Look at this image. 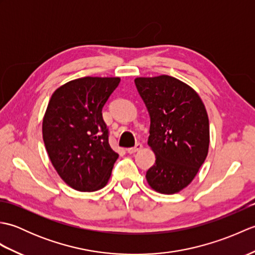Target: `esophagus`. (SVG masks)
Segmentation results:
<instances>
[{
    "mask_svg": "<svg viewBox=\"0 0 255 255\" xmlns=\"http://www.w3.org/2000/svg\"><path fill=\"white\" fill-rule=\"evenodd\" d=\"M141 148H142V144L138 142V143H136V145H134V147L127 149V152H128V153H130V154H133V153H136L137 151H139V150L141 149Z\"/></svg>",
    "mask_w": 255,
    "mask_h": 255,
    "instance_id": "esophagus-1",
    "label": "esophagus"
}]
</instances>
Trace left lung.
Here are the masks:
<instances>
[{
    "label": "left lung",
    "instance_id": "8db88e82",
    "mask_svg": "<svg viewBox=\"0 0 255 255\" xmlns=\"http://www.w3.org/2000/svg\"><path fill=\"white\" fill-rule=\"evenodd\" d=\"M150 115L149 147L155 163L145 178L153 191L175 194L203 165L209 148V121L196 91L170 75L134 79Z\"/></svg>",
    "mask_w": 255,
    "mask_h": 255
}]
</instances>
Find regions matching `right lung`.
<instances>
[{"instance_id": "1", "label": "right lung", "mask_w": 255, "mask_h": 255, "mask_svg": "<svg viewBox=\"0 0 255 255\" xmlns=\"http://www.w3.org/2000/svg\"><path fill=\"white\" fill-rule=\"evenodd\" d=\"M119 78L85 77L58 88L42 119V138L55 170L79 192H95L110 180L118 153L108 143L102 110Z\"/></svg>"}]
</instances>
